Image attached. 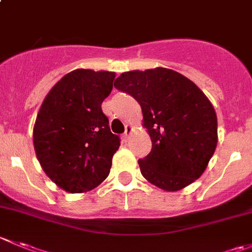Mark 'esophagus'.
Instances as JSON below:
<instances>
[{"label": "esophagus", "mask_w": 252, "mask_h": 252, "mask_svg": "<svg viewBox=\"0 0 252 252\" xmlns=\"http://www.w3.org/2000/svg\"><path fill=\"white\" fill-rule=\"evenodd\" d=\"M130 133H131V126H126V131H124L123 136H122L124 141L128 140V138H129V135H130Z\"/></svg>", "instance_id": "obj_1"}]
</instances>
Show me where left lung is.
I'll use <instances>...</instances> for the list:
<instances>
[{
	"mask_svg": "<svg viewBox=\"0 0 252 252\" xmlns=\"http://www.w3.org/2000/svg\"><path fill=\"white\" fill-rule=\"evenodd\" d=\"M114 87L143 111L151 151L139 158L141 175L173 192L201 177L218 143V122L206 94L187 77L165 67L123 72Z\"/></svg>",
	"mask_w": 252,
	"mask_h": 252,
	"instance_id": "obj_1",
	"label": "left lung"
}]
</instances>
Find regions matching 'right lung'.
Returning <instances> with one entry per match:
<instances>
[{"instance_id":"add662e5","label":"right lung","mask_w":252,"mask_h":252,"mask_svg":"<svg viewBox=\"0 0 252 252\" xmlns=\"http://www.w3.org/2000/svg\"><path fill=\"white\" fill-rule=\"evenodd\" d=\"M114 77L109 71L74 70L56 82L36 116V158L46 176L70 193L91 191L103 182L121 145L101 107Z\"/></svg>"}]
</instances>
